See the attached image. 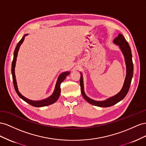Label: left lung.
Here are the masks:
<instances>
[{
    "mask_svg": "<svg viewBox=\"0 0 146 146\" xmlns=\"http://www.w3.org/2000/svg\"><path fill=\"white\" fill-rule=\"evenodd\" d=\"M113 42L119 45L120 46V49L122 51L123 54L125 57V60L126 66H127V75L125 80L124 84L122 90H120V92L115 95V96L110 98L109 99L106 100L105 101L103 102H97L89 98L86 96V95L84 93V85H83V78L82 74H81V78H80V86H81V91L83 97L86 100L89 102L92 105L100 106V107H110L112 105H114L115 104L117 103L120 101L123 100L125 97L126 96L128 92L130 89L131 80L133 78V64L132 61V55H131V48L129 46V44L123 35L119 34L118 36L114 40Z\"/></svg>",
    "mask_w": 146,
    "mask_h": 146,
    "instance_id": "1",
    "label": "left lung"
}]
</instances>
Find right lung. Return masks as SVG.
I'll use <instances>...</instances> for the list:
<instances>
[{"mask_svg": "<svg viewBox=\"0 0 146 146\" xmlns=\"http://www.w3.org/2000/svg\"><path fill=\"white\" fill-rule=\"evenodd\" d=\"M28 34H26L24 35L23 38L21 40L18 44L16 45V48L15 49L14 51V57H13V60L12 61V65H11V73H12V76H13V85H14V87L15 89L16 92V93L18 95V96L22 98L23 100H24L26 102H27V103H29V105H31L35 107H43V106H48L51 105V104L55 103L58 98H59L60 94V84L62 83V82H63L64 81L65 79L66 78V76H68V74H70V72H64L63 73L60 74V75L58 78L57 81L56 82V87L54 91V93L52 94V95H51V97H49V98L43 100H41V101H32L31 100H29L27 98L24 97L23 95H22L21 94H20V92L18 90V86H17V83H16V77H15V65H16V58H17V56H18V52L19 51V49L21 44L23 42V41L24 40L25 36L26 35H27Z\"/></svg>", "mask_w": 146, "mask_h": 146, "instance_id": "1", "label": "right lung"}]
</instances>
